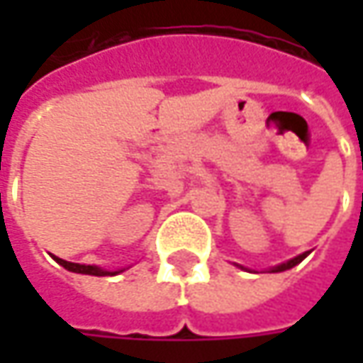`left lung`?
<instances>
[{"instance_id":"8db88e82","label":"left lung","mask_w":363,"mask_h":363,"mask_svg":"<svg viewBox=\"0 0 363 363\" xmlns=\"http://www.w3.org/2000/svg\"><path fill=\"white\" fill-rule=\"evenodd\" d=\"M307 255H311V250H307V252H303V255H299V257L291 258V260H286V262H281V264H277V267H271L269 269V272H283V271H289V269H293V267H297L303 258H307ZM238 269H242V271H246L242 264H236Z\"/></svg>"}]
</instances>
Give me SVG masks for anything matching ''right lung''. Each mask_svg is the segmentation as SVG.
Returning <instances> with one entry per match:
<instances>
[{"instance_id":"right-lung-1","label":"right lung","mask_w":363,"mask_h":363,"mask_svg":"<svg viewBox=\"0 0 363 363\" xmlns=\"http://www.w3.org/2000/svg\"><path fill=\"white\" fill-rule=\"evenodd\" d=\"M52 258L64 267L66 271L70 272H78V274H92V277H115V274H119L125 269H119V271H106L103 267H96V264H78V262H68V260H64V258H58L52 255Z\"/></svg>"}]
</instances>
